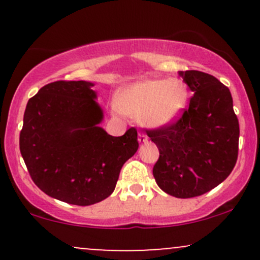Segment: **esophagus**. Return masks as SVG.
<instances>
[{"label": "esophagus", "mask_w": 260, "mask_h": 260, "mask_svg": "<svg viewBox=\"0 0 260 260\" xmlns=\"http://www.w3.org/2000/svg\"><path fill=\"white\" fill-rule=\"evenodd\" d=\"M138 142L140 143V144H143V143H147L148 142V137L145 136L144 133L139 132V134H138Z\"/></svg>", "instance_id": "1"}]
</instances>
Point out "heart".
I'll list each match as a JSON object with an SVG mask.
<instances>
[{
	"mask_svg": "<svg viewBox=\"0 0 260 260\" xmlns=\"http://www.w3.org/2000/svg\"><path fill=\"white\" fill-rule=\"evenodd\" d=\"M186 99V86L180 80L147 79L129 86L118 100V107L140 118L145 126L160 127L180 115Z\"/></svg>",
	"mask_w": 260,
	"mask_h": 260,
	"instance_id": "heart-1",
	"label": "heart"
}]
</instances>
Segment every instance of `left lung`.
Wrapping results in <instances>:
<instances>
[{"instance_id": "obj_1", "label": "left lung", "mask_w": 260, "mask_h": 260, "mask_svg": "<svg viewBox=\"0 0 260 260\" xmlns=\"http://www.w3.org/2000/svg\"><path fill=\"white\" fill-rule=\"evenodd\" d=\"M178 74L193 91L189 106L147 134L160 153L153 169L157 186L176 198H193L219 186L232 172L240 124L230 89L219 79L201 71Z\"/></svg>"}]
</instances>
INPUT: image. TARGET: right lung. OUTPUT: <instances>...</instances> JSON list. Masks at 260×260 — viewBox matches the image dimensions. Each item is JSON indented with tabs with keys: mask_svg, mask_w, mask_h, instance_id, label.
I'll list each match as a JSON object with an SVG mask.
<instances>
[{
	"mask_svg": "<svg viewBox=\"0 0 260 260\" xmlns=\"http://www.w3.org/2000/svg\"><path fill=\"white\" fill-rule=\"evenodd\" d=\"M92 83L57 80L26 104L19 149L34 183L47 196L73 205H91L115 189L123 164L138 150L131 127L112 137L98 126L103 111Z\"/></svg>",
	"mask_w": 260,
	"mask_h": 260,
	"instance_id": "1",
	"label": "right lung"
}]
</instances>
